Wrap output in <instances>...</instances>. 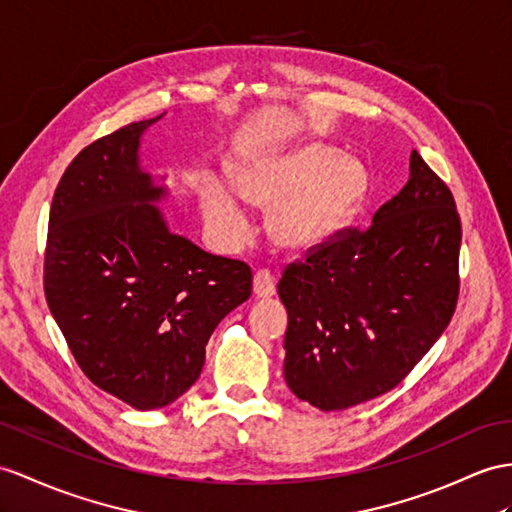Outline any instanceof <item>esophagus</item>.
<instances>
[{
    "label": "esophagus",
    "mask_w": 512,
    "mask_h": 512,
    "mask_svg": "<svg viewBox=\"0 0 512 512\" xmlns=\"http://www.w3.org/2000/svg\"><path fill=\"white\" fill-rule=\"evenodd\" d=\"M254 295L260 299H267L276 295V282L267 269H260L254 273Z\"/></svg>",
    "instance_id": "esophagus-1"
}]
</instances>
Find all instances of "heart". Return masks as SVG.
<instances>
[{
	"label": "heart",
	"instance_id": "heart-1",
	"mask_svg": "<svg viewBox=\"0 0 512 512\" xmlns=\"http://www.w3.org/2000/svg\"><path fill=\"white\" fill-rule=\"evenodd\" d=\"M232 178L249 204L271 208V241L293 254L330 245L354 219L369 189L363 162L319 141L247 158L234 167ZM199 204L221 245L247 239L252 226L245 206L226 186L208 178L199 189Z\"/></svg>",
	"mask_w": 512,
	"mask_h": 512
}]
</instances>
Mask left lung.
Returning <instances> with one entry per match:
<instances>
[{
  "instance_id": "1",
  "label": "left lung",
  "mask_w": 512,
  "mask_h": 512,
  "mask_svg": "<svg viewBox=\"0 0 512 512\" xmlns=\"http://www.w3.org/2000/svg\"><path fill=\"white\" fill-rule=\"evenodd\" d=\"M460 217L447 184L410 154L404 189L363 232L345 230L284 269V380L319 410L395 389L450 323Z\"/></svg>"
}]
</instances>
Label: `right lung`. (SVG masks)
Instances as JSON below:
<instances>
[{"label": "right lung", "mask_w": 512, "mask_h": 512, "mask_svg": "<svg viewBox=\"0 0 512 512\" xmlns=\"http://www.w3.org/2000/svg\"><path fill=\"white\" fill-rule=\"evenodd\" d=\"M167 112L84 147L49 210L45 297L73 358L136 410L191 389L219 321L252 295V269L173 234L156 206L165 176L141 167L143 134Z\"/></svg>", "instance_id": "add662e5"}]
</instances>
